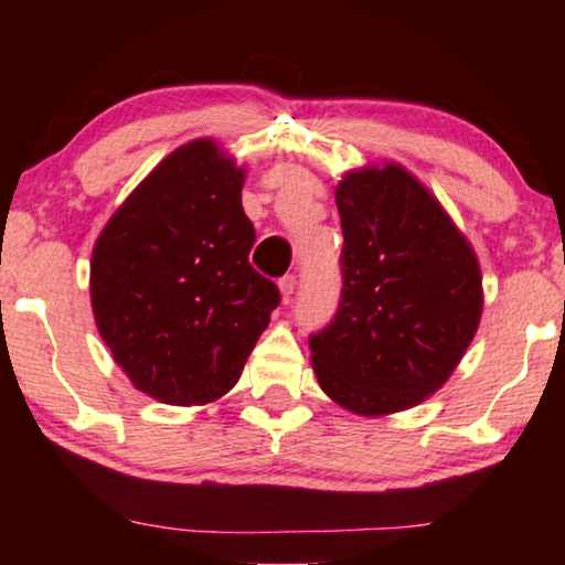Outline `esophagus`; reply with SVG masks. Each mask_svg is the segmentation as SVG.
<instances>
[{"instance_id": "obj_1", "label": "esophagus", "mask_w": 565, "mask_h": 565, "mask_svg": "<svg viewBox=\"0 0 565 565\" xmlns=\"http://www.w3.org/2000/svg\"><path fill=\"white\" fill-rule=\"evenodd\" d=\"M296 288H298V277L296 275H285L280 280V290H282L285 300H290V296L296 292Z\"/></svg>"}]
</instances>
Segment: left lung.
Returning <instances> with one entry per match:
<instances>
[{
  "instance_id": "8db88e82",
  "label": "left lung",
  "mask_w": 565,
  "mask_h": 565,
  "mask_svg": "<svg viewBox=\"0 0 565 565\" xmlns=\"http://www.w3.org/2000/svg\"><path fill=\"white\" fill-rule=\"evenodd\" d=\"M342 296L308 337L319 385L354 414H391L435 393L481 321V269L443 205L396 164L337 188Z\"/></svg>"
}]
</instances>
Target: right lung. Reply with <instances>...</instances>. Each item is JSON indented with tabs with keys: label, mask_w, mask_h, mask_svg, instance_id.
Here are the masks:
<instances>
[{
	"label": "right lung",
	"mask_w": 565,
	"mask_h": 565,
	"mask_svg": "<svg viewBox=\"0 0 565 565\" xmlns=\"http://www.w3.org/2000/svg\"><path fill=\"white\" fill-rule=\"evenodd\" d=\"M244 172L213 141L161 161L118 207L92 252V308L138 391L174 406L231 391L280 306L249 265Z\"/></svg>",
	"instance_id": "obj_1"
}]
</instances>
